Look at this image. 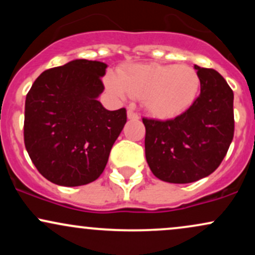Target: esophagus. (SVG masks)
<instances>
[{"label":"esophagus","mask_w":255,"mask_h":255,"mask_svg":"<svg viewBox=\"0 0 255 255\" xmlns=\"http://www.w3.org/2000/svg\"><path fill=\"white\" fill-rule=\"evenodd\" d=\"M127 115H128V119H130V120H137V119H139V115H137V113H135V111L131 110V109H128Z\"/></svg>","instance_id":"obj_1"}]
</instances>
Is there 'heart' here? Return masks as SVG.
I'll use <instances>...</instances> for the list:
<instances>
[{"label": "heart", "mask_w": 255, "mask_h": 255, "mask_svg": "<svg viewBox=\"0 0 255 255\" xmlns=\"http://www.w3.org/2000/svg\"><path fill=\"white\" fill-rule=\"evenodd\" d=\"M107 86L111 93L144 99L152 115L170 118L191 107L198 95V73L186 64H133L119 73L109 74Z\"/></svg>", "instance_id": "b5f03b06"}]
</instances>
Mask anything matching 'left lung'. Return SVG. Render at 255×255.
<instances>
[{"label":"left lung","mask_w":255,"mask_h":255,"mask_svg":"<svg viewBox=\"0 0 255 255\" xmlns=\"http://www.w3.org/2000/svg\"><path fill=\"white\" fill-rule=\"evenodd\" d=\"M200 95L174 119H142L145 154L151 171L170 183H191L209 176L233 141L234 92L217 71L194 66Z\"/></svg>","instance_id":"8db88e82"}]
</instances>
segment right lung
I'll return each mask as SVG.
<instances>
[{
    "instance_id": "obj_1",
    "label": "right lung",
    "mask_w": 255,
    "mask_h": 255,
    "mask_svg": "<svg viewBox=\"0 0 255 255\" xmlns=\"http://www.w3.org/2000/svg\"><path fill=\"white\" fill-rule=\"evenodd\" d=\"M107 64L74 60L44 71L25 101L24 141L46 180L83 186L101 176L127 122L125 108L109 111L97 97Z\"/></svg>"
}]
</instances>
